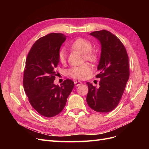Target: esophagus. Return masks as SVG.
Returning a JSON list of instances; mask_svg holds the SVG:
<instances>
[{
	"label": "esophagus",
	"instance_id": "obj_1",
	"mask_svg": "<svg viewBox=\"0 0 149 149\" xmlns=\"http://www.w3.org/2000/svg\"><path fill=\"white\" fill-rule=\"evenodd\" d=\"M74 85L75 86H79V85L81 84V83L80 81H74Z\"/></svg>",
	"mask_w": 149,
	"mask_h": 149
}]
</instances>
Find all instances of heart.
<instances>
[{
    "mask_svg": "<svg viewBox=\"0 0 149 149\" xmlns=\"http://www.w3.org/2000/svg\"><path fill=\"white\" fill-rule=\"evenodd\" d=\"M69 47L83 54V56L86 60L94 62L97 60V54L93 51L92 44L84 38H78L69 45ZM66 52L62 49L59 52L58 58L62 64H65L66 61ZM91 72V67L88 63H84L78 66L72 67L68 70V74L71 77L77 79H83L86 78Z\"/></svg>",
    "mask_w": 149,
    "mask_h": 149,
    "instance_id": "b5f03b06",
    "label": "heart"
}]
</instances>
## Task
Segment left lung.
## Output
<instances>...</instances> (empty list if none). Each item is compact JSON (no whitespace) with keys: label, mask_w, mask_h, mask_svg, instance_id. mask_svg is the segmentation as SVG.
<instances>
[{"label":"left lung","mask_w":149,"mask_h":149,"mask_svg":"<svg viewBox=\"0 0 149 149\" xmlns=\"http://www.w3.org/2000/svg\"><path fill=\"white\" fill-rule=\"evenodd\" d=\"M90 35L96 38L101 45L97 66L100 73L96 76L101 80L99 88L87 83L86 101L94 111L109 112L118 105L129 79V57L123 43L110 31L102 30Z\"/></svg>","instance_id":"8db88e82"}]
</instances>
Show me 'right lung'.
<instances>
[{
  "instance_id": "obj_1",
  "label": "right lung",
  "mask_w": 149,
  "mask_h": 149,
  "mask_svg": "<svg viewBox=\"0 0 149 149\" xmlns=\"http://www.w3.org/2000/svg\"><path fill=\"white\" fill-rule=\"evenodd\" d=\"M65 40L62 33L44 36L33 45L26 59L23 79L25 92L34 109L47 118L60 113L74 88V82L69 79L61 86L53 83L60 61V49Z\"/></svg>"
}]
</instances>
